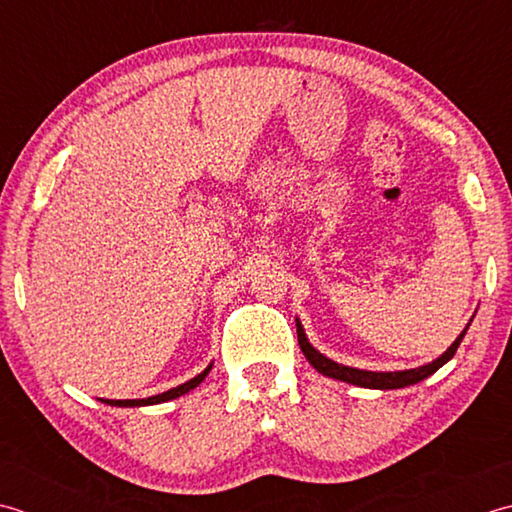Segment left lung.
Segmentation results:
<instances>
[{
	"label": "left lung",
	"mask_w": 512,
	"mask_h": 512,
	"mask_svg": "<svg viewBox=\"0 0 512 512\" xmlns=\"http://www.w3.org/2000/svg\"><path fill=\"white\" fill-rule=\"evenodd\" d=\"M471 327V322H468L466 329ZM466 329L460 333V338H457L448 351H444L440 358L424 364V367H417V369H409V371H395V373H375V371H362V369H353V367H344V364L333 362L329 358L322 356L320 351H316L311 347L305 331H302V325L296 320V331H298V344H300V351L305 353V358L311 362V367L316 371H320L322 375H329V378H336L342 382H349V384H358V387H367V389H402V387H409V384L415 382H422L424 378H429L437 369L446 364L455 356L457 347H460L462 338L466 336Z\"/></svg>",
	"instance_id": "1"
}]
</instances>
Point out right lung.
Wrapping results in <instances>:
<instances>
[{
    "label": "right lung",
    "instance_id": "obj_1",
    "mask_svg": "<svg viewBox=\"0 0 512 512\" xmlns=\"http://www.w3.org/2000/svg\"><path fill=\"white\" fill-rule=\"evenodd\" d=\"M210 369H212V364L203 373H198L196 378H192L190 382L179 384V387H174V389L165 391V393L152 395V398H145V400H103V402L114 404V406H143V404H159V402H168V400H174V398H181V395H185L187 391H192L194 387H198V384L205 380V375L210 373Z\"/></svg>",
    "mask_w": 512,
    "mask_h": 512
}]
</instances>
